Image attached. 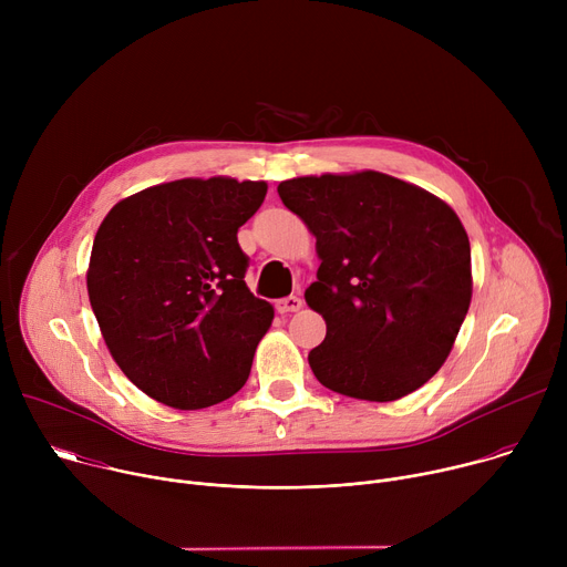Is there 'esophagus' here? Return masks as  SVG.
<instances>
[{
    "label": "esophagus",
    "mask_w": 567,
    "mask_h": 567,
    "mask_svg": "<svg viewBox=\"0 0 567 567\" xmlns=\"http://www.w3.org/2000/svg\"><path fill=\"white\" fill-rule=\"evenodd\" d=\"M302 307V300L298 298V296H287V298H280L278 302H276V309L280 311V313H289V311H298Z\"/></svg>",
    "instance_id": "esophagus-1"
}]
</instances>
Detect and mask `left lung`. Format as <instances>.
I'll return each instance as SVG.
<instances>
[{"label": "left lung", "mask_w": 567, "mask_h": 567, "mask_svg": "<svg viewBox=\"0 0 567 567\" xmlns=\"http://www.w3.org/2000/svg\"><path fill=\"white\" fill-rule=\"evenodd\" d=\"M278 195L316 237L305 300L328 326L309 352L316 379L365 401L422 388L471 305V245L455 210L374 171L287 179Z\"/></svg>", "instance_id": "8db88e82"}]
</instances>
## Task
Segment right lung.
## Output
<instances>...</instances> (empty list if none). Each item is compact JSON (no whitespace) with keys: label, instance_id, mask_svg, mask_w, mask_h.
Segmentation results:
<instances>
[{"label":"right lung","instance_id":"right-lung-1","mask_svg":"<svg viewBox=\"0 0 567 567\" xmlns=\"http://www.w3.org/2000/svg\"><path fill=\"white\" fill-rule=\"evenodd\" d=\"M265 195V182L188 177L121 199L99 226L87 291L101 334L171 409H208L249 379L274 307L245 282L237 228Z\"/></svg>","mask_w":567,"mask_h":567}]
</instances>
